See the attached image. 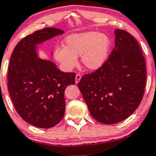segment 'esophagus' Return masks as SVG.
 <instances>
[{"label":"esophagus","mask_w":156,"mask_h":156,"mask_svg":"<svg viewBox=\"0 0 156 156\" xmlns=\"http://www.w3.org/2000/svg\"><path fill=\"white\" fill-rule=\"evenodd\" d=\"M80 78H81V76H80V74H77L76 76V83H78L80 81Z\"/></svg>","instance_id":"1"}]
</instances>
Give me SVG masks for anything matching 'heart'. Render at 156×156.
Returning a JSON list of instances; mask_svg holds the SVG:
<instances>
[{
	"instance_id": "heart-1",
	"label": "heart",
	"mask_w": 156,
	"mask_h": 156,
	"mask_svg": "<svg viewBox=\"0 0 156 156\" xmlns=\"http://www.w3.org/2000/svg\"><path fill=\"white\" fill-rule=\"evenodd\" d=\"M112 41L104 33L90 31L69 35L64 47H56L55 58L65 71H70L78 64L77 58L85 68L97 70L105 64L111 50Z\"/></svg>"
}]
</instances>
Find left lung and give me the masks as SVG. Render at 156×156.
I'll list each match as a JSON object with an SVG mask.
<instances>
[{"label": "left lung", "mask_w": 156, "mask_h": 156, "mask_svg": "<svg viewBox=\"0 0 156 156\" xmlns=\"http://www.w3.org/2000/svg\"><path fill=\"white\" fill-rule=\"evenodd\" d=\"M115 48L105 64L84 75L78 86L96 121L105 125L120 122L134 113L143 99L146 68L137 40L116 29Z\"/></svg>", "instance_id": "left-lung-1"}]
</instances>
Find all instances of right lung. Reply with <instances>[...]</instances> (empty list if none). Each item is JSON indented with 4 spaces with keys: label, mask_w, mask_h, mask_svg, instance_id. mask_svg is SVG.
Here are the masks:
<instances>
[{
    "label": "right lung",
    "mask_w": 156,
    "mask_h": 156,
    "mask_svg": "<svg viewBox=\"0 0 156 156\" xmlns=\"http://www.w3.org/2000/svg\"><path fill=\"white\" fill-rule=\"evenodd\" d=\"M63 33L52 27L35 31L18 43L10 59L8 88L13 105L24 121L39 128L52 127L62 120L65 90L75 84L74 73L61 71L39 57V44Z\"/></svg>",
    "instance_id": "right-lung-1"
}]
</instances>
